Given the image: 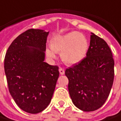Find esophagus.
I'll list each match as a JSON object with an SVG mask.
<instances>
[{
  "label": "esophagus",
  "mask_w": 121,
  "mask_h": 121,
  "mask_svg": "<svg viewBox=\"0 0 121 121\" xmlns=\"http://www.w3.org/2000/svg\"><path fill=\"white\" fill-rule=\"evenodd\" d=\"M59 73H60V75H64V74H65V70H64V69L62 68H59Z\"/></svg>",
  "instance_id": "34e87169"
}]
</instances>
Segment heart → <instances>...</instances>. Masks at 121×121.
<instances>
[{"label": "heart", "mask_w": 121, "mask_h": 121, "mask_svg": "<svg viewBox=\"0 0 121 121\" xmlns=\"http://www.w3.org/2000/svg\"><path fill=\"white\" fill-rule=\"evenodd\" d=\"M51 47L46 49V54L49 58H56V53L60 52V58L65 64L75 65L86 56L89 43L85 35L73 31L53 36L51 40Z\"/></svg>", "instance_id": "b5f03b06"}]
</instances>
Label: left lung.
I'll return each mask as SVG.
<instances>
[{"instance_id": "obj_1", "label": "left lung", "mask_w": 121, "mask_h": 121, "mask_svg": "<svg viewBox=\"0 0 121 121\" xmlns=\"http://www.w3.org/2000/svg\"><path fill=\"white\" fill-rule=\"evenodd\" d=\"M68 91L74 105L83 111H93L103 106L114 79V60L107 43L94 33L85 58L67 68Z\"/></svg>"}]
</instances>
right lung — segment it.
Returning <instances> with one entry per match:
<instances>
[{
  "label": "right lung",
  "mask_w": 121,
  "mask_h": 121,
  "mask_svg": "<svg viewBox=\"0 0 121 121\" xmlns=\"http://www.w3.org/2000/svg\"><path fill=\"white\" fill-rule=\"evenodd\" d=\"M48 31L30 29L10 44L4 60L9 91L24 111L38 113L50 104L58 78V67L44 62Z\"/></svg>",
  "instance_id": "obj_1"
}]
</instances>
